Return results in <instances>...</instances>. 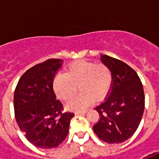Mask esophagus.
<instances>
[{
    "instance_id": "esophagus-1",
    "label": "esophagus",
    "mask_w": 159,
    "mask_h": 159,
    "mask_svg": "<svg viewBox=\"0 0 159 159\" xmlns=\"http://www.w3.org/2000/svg\"><path fill=\"white\" fill-rule=\"evenodd\" d=\"M87 111H87V110H85V111H76V112H75V114H76V115H80V114L86 113Z\"/></svg>"
}]
</instances>
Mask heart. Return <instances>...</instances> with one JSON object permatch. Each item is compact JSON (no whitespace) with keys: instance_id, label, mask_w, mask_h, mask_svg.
I'll list each match as a JSON object with an SVG mask.
<instances>
[{"instance_id":"b5f03b06","label":"heart","mask_w":159,"mask_h":159,"mask_svg":"<svg viewBox=\"0 0 159 159\" xmlns=\"http://www.w3.org/2000/svg\"><path fill=\"white\" fill-rule=\"evenodd\" d=\"M112 83V72L105 65L79 60L66 69V74H59L53 81V90L59 100L68 101L79 86L82 93L70 100L67 108L82 111L93 103V98L99 100L106 96Z\"/></svg>"}]
</instances>
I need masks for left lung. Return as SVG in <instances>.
Listing matches in <instances>:
<instances>
[{
    "instance_id": "1",
    "label": "left lung",
    "mask_w": 159,
    "mask_h": 159,
    "mask_svg": "<svg viewBox=\"0 0 159 159\" xmlns=\"http://www.w3.org/2000/svg\"><path fill=\"white\" fill-rule=\"evenodd\" d=\"M100 59L111 70L112 83L105 101L94 108L100 117L93 129L105 142L121 143L133 135L141 121L143 86L137 73L124 62L105 54Z\"/></svg>"
}]
</instances>
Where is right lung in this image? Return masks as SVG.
Masks as SVG:
<instances>
[{"mask_svg": "<svg viewBox=\"0 0 159 159\" xmlns=\"http://www.w3.org/2000/svg\"><path fill=\"white\" fill-rule=\"evenodd\" d=\"M63 60L50 59L26 70L14 92L13 106L17 123L25 138L42 149L57 147L66 139L71 112H63L56 100L52 83Z\"/></svg>", "mask_w": 159, "mask_h": 159, "instance_id": "add662e5", "label": "right lung"}]
</instances>
